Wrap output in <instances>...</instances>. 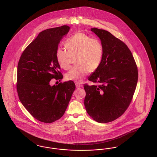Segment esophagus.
I'll list each match as a JSON object with an SVG mask.
<instances>
[{"instance_id":"1","label":"esophagus","mask_w":157,"mask_h":157,"mask_svg":"<svg viewBox=\"0 0 157 157\" xmlns=\"http://www.w3.org/2000/svg\"><path fill=\"white\" fill-rule=\"evenodd\" d=\"M75 85H76V87L77 88H79V87H83V85H81L80 83H76Z\"/></svg>"}]
</instances>
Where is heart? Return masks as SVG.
I'll return each mask as SVG.
<instances>
[{"label": "heart", "instance_id": "1", "mask_svg": "<svg viewBox=\"0 0 157 157\" xmlns=\"http://www.w3.org/2000/svg\"><path fill=\"white\" fill-rule=\"evenodd\" d=\"M65 46L68 52L58 48L56 52L57 63L60 67L67 70L71 66L72 58H75L77 65L67 72L68 81L79 82L87 75L89 70L94 71L102 60L104 48L101 41L90 38L87 34L78 32L67 40Z\"/></svg>", "mask_w": 157, "mask_h": 157}]
</instances>
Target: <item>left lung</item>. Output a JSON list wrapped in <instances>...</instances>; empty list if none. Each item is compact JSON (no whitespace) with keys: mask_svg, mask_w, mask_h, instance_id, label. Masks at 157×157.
Instances as JSON below:
<instances>
[{"mask_svg":"<svg viewBox=\"0 0 157 157\" xmlns=\"http://www.w3.org/2000/svg\"><path fill=\"white\" fill-rule=\"evenodd\" d=\"M91 30L100 38L104 53L100 66L88 77L98 85H84V104L92 119L106 123L119 118L128 108L138 83V67L121 40L103 29Z\"/></svg>","mask_w":157,"mask_h":157,"instance_id":"left-lung-1","label":"left lung"}]
</instances>
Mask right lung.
<instances>
[{
  "instance_id": "obj_1",
  "label": "right lung",
  "mask_w": 157,
  "mask_h": 157,
  "mask_svg": "<svg viewBox=\"0 0 157 157\" xmlns=\"http://www.w3.org/2000/svg\"><path fill=\"white\" fill-rule=\"evenodd\" d=\"M70 29L63 25L40 32L19 59L17 83L19 100L29 113L41 122L51 123L61 118L75 89L72 81L50 85L51 79L60 81L63 78L56 52Z\"/></svg>"
}]
</instances>
